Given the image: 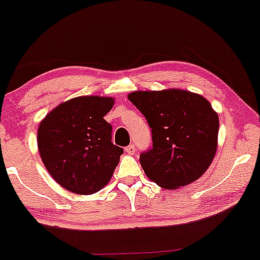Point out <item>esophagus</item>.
<instances>
[{
    "mask_svg": "<svg viewBox=\"0 0 260 260\" xmlns=\"http://www.w3.org/2000/svg\"><path fill=\"white\" fill-rule=\"evenodd\" d=\"M126 152L128 155H133L134 152H136V145H134V144H131V145H128V146H126Z\"/></svg>",
    "mask_w": 260,
    "mask_h": 260,
    "instance_id": "esophagus-1",
    "label": "esophagus"
}]
</instances>
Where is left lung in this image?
<instances>
[{
  "label": "left lung",
  "instance_id": "obj_1",
  "mask_svg": "<svg viewBox=\"0 0 260 260\" xmlns=\"http://www.w3.org/2000/svg\"><path fill=\"white\" fill-rule=\"evenodd\" d=\"M128 99L151 128L152 146L139 157L146 177L165 189L199 179L213 161L219 131L208 100L181 89L133 92Z\"/></svg>",
  "mask_w": 260,
  "mask_h": 260
}]
</instances>
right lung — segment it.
Returning <instances> with one entry per match:
<instances>
[{
	"instance_id": "obj_1",
	"label": "right lung",
	"mask_w": 260,
	"mask_h": 260,
	"mask_svg": "<svg viewBox=\"0 0 260 260\" xmlns=\"http://www.w3.org/2000/svg\"><path fill=\"white\" fill-rule=\"evenodd\" d=\"M114 99L79 96L58 105L40 123L37 145L43 165L69 191L89 195L111 179L123 149L111 142L104 120Z\"/></svg>"
}]
</instances>
